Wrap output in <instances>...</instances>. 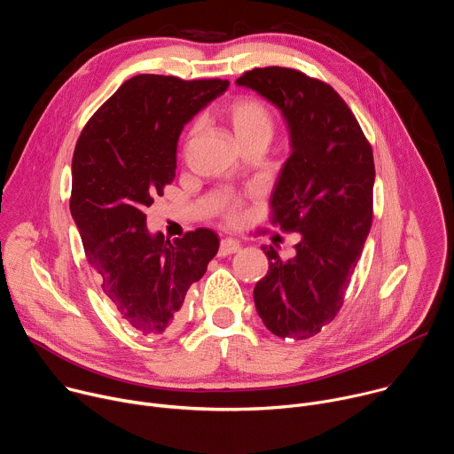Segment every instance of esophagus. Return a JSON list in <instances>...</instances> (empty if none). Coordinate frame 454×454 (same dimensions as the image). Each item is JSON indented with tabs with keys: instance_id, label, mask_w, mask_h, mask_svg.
<instances>
[{
	"instance_id": "obj_1",
	"label": "esophagus",
	"mask_w": 454,
	"mask_h": 454,
	"mask_svg": "<svg viewBox=\"0 0 454 454\" xmlns=\"http://www.w3.org/2000/svg\"><path fill=\"white\" fill-rule=\"evenodd\" d=\"M240 249V244L233 239H223L221 246H219V256H226V254H233Z\"/></svg>"
}]
</instances>
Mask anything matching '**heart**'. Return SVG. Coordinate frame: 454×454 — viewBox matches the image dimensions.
I'll return each instance as SVG.
<instances>
[{"instance_id": "obj_1", "label": "heart", "mask_w": 454, "mask_h": 454, "mask_svg": "<svg viewBox=\"0 0 454 454\" xmlns=\"http://www.w3.org/2000/svg\"><path fill=\"white\" fill-rule=\"evenodd\" d=\"M226 120L240 147H246L254 142H270L273 137V114L262 100H258L254 97L235 98L226 111ZM198 133L200 121H196L188 129L186 144H192L196 140ZM221 210L226 221L230 223H237L242 217L240 201L235 198H224L221 201Z\"/></svg>"}]
</instances>
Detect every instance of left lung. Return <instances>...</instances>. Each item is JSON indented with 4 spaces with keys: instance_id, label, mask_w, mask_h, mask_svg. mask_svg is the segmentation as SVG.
Wrapping results in <instances>:
<instances>
[{
    "instance_id": "left-lung-1",
    "label": "left lung",
    "mask_w": 454,
    "mask_h": 454,
    "mask_svg": "<svg viewBox=\"0 0 454 454\" xmlns=\"http://www.w3.org/2000/svg\"><path fill=\"white\" fill-rule=\"evenodd\" d=\"M251 88L284 114L287 158L271 193V224L301 233L289 261L262 246L270 270L253 289L264 325L278 338L307 340L331 323L373 219V154L363 129L333 86L293 68L246 72Z\"/></svg>"
}]
</instances>
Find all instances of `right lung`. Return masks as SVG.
<instances>
[{"instance_id":"1","label":"right lung","mask_w":454,"mask_h":454,"mask_svg":"<svg viewBox=\"0 0 454 454\" xmlns=\"http://www.w3.org/2000/svg\"><path fill=\"white\" fill-rule=\"evenodd\" d=\"M228 86L137 75L97 109L75 145L70 210L88 262L118 317L147 338L177 325L186 291L219 249L208 228L174 240L151 235L145 208L176 177L183 125Z\"/></svg>"}]
</instances>
